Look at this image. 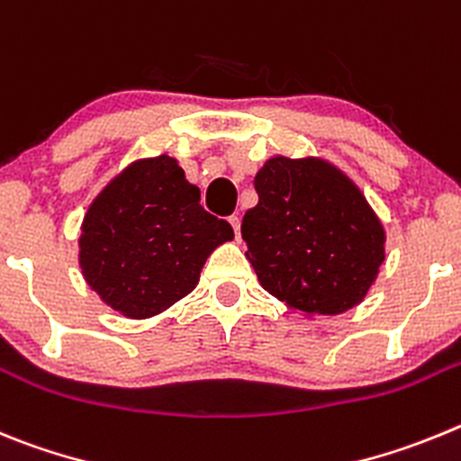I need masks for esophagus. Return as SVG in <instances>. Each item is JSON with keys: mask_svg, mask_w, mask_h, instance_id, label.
Masks as SVG:
<instances>
[{"mask_svg": "<svg viewBox=\"0 0 461 461\" xmlns=\"http://www.w3.org/2000/svg\"><path fill=\"white\" fill-rule=\"evenodd\" d=\"M230 225L234 227V234H236V239H239V234H240V218H239V215H230Z\"/></svg>", "mask_w": 461, "mask_h": 461, "instance_id": "esophagus-1", "label": "esophagus"}]
</instances>
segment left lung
I'll list each match as a JSON object with an SVG mask.
<instances>
[{"instance_id": "8db88e82", "label": "left lung", "mask_w": 461, "mask_h": 461, "mask_svg": "<svg viewBox=\"0 0 461 461\" xmlns=\"http://www.w3.org/2000/svg\"><path fill=\"white\" fill-rule=\"evenodd\" d=\"M240 234L257 280L303 317L342 314L379 277L385 230L349 174L321 156H271Z\"/></svg>"}]
</instances>
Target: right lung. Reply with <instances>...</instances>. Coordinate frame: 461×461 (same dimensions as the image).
Segmentation results:
<instances>
[{
	"instance_id": "right-lung-1",
	"label": "right lung",
	"mask_w": 461,
	"mask_h": 461,
	"mask_svg": "<svg viewBox=\"0 0 461 461\" xmlns=\"http://www.w3.org/2000/svg\"><path fill=\"white\" fill-rule=\"evenodd\" d=\"M231 239V225L206 213L179 160L160 153L132 160L91 200L77 264L112 310L149 319L188 296L211 252Z\"/></svg>"
}]
</instances>
